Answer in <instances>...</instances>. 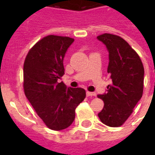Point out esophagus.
Returning <instances> with one entry per match:
<instances>
[{
	"label": "esophagus",
	"mask_w": 155,
	"mask_h": 155,
	"mask_svg": "<svg viewBox=\"0 0 155 155\" xmlns=\"http://www.w3.org/2000/svg\"><path fill=\"white\" fill-rule=\"evenodd\" d=\"M86 95H87V96H95L96 94L94 93V92H89V91H87V92H86Z\"/></svg>",
	"instance_id": "obj_1"
}]
</instances>
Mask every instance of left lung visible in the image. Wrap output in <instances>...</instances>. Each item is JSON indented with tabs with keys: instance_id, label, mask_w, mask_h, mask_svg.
<instances>
[{
	"instance_id": "left-lung-1",
	"label": "left lung",
	"mask_w": 155,
	"mask_h": 155,
	"mask_svg": "<svg viewBox=\"0 0 155 155\" xmlns=\"http://www.w3.org/2000/svg\"><path fill=\"white\" fill-rule=\"evenodd\" d=\"M97 39L109 52L107 72L112 81L105 93L98 94L104 104L98 116L108 126H121L142 97L143 64L138 54L123 38L105 33Z\"/></svg>"
}]
</instances>
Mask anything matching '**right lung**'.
<instances>
[{
  "label": "right lung",
  "instance_id": "add662e5",
  "mask_svg": "<svg viewBox=\"0 0 155 155\" xmlns=\"http://www.w3.org/2000/svg\"><path fill=\"white\" fill-rule=\"evenodd\" d=\"M74 39L48 35L30 50L23 68L26 98L45 125L53 130L66 129L75 118V108L84 101L82 88L67 87L61 81L63 61Z\"/></svg>",
  "mask_w": 155,
  "mask_h": 155
}]
</instances>
